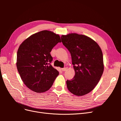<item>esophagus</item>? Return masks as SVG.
<instances>
[{
	"instance_id": "34e87169",
	"label": "esophagus",
	"mask_w": 121,
	"mask_h": 121,
	"mask_svg": "<svg viewBox=\"0 0 121 121\" xmlns=\"http://www.w3.org/2000/svg\"><path fill=\"white\" fill-rule=\"evenodd\" d=\"M61 70H62V71H63V72L66 71L67 70V68H64L61 69Z\"/></svg>"
}]
</instances>
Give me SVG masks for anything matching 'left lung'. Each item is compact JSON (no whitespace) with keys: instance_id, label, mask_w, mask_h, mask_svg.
Here are the masks:
<instances>
[{"instance_id":"obj_1","label":"left lung","mask_w":121,"mask_h":121,"mask_svg":"<svg viewBox=\"0 0 121 121\" xmlns=\"http://www.w3.org/2000/svg\"><path fill=\"white\" fill-rule=\"evenodd\" d=\"M61 39L71 53L75 72L74 77L66 82L68 89L75 95H84L94 88L103 74L102 50L94 40L84 35H62Z\"/></svg>"}]
</instances>
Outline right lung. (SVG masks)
Listing matches in <instances>:
<instances>
[{
    "instance_id": "right-lung-1",
    "label": "right lung",
    "mask_w": 121,
    "mask_h": 121,
    "mask_svg": "<svg viewBox=\"0 0 121 121\" xmlns=\"http://www.w3.org/2000/svg\"><path fill=\"white\" fill-rule=\"evenodd\" d=\"M61 42L60 36L43 30L31 35L21 44L17 52V68L23 82L30 90L42 93L49 90L59 74L50 63V52Z\"/></svg>"
}]
</instances>
